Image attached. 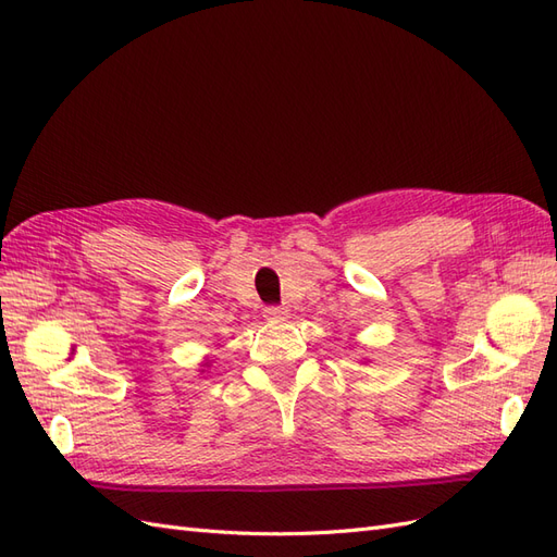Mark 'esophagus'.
<instances>
[{
	"mask_svg": "<svg viewBox=\"0 0 557 557\" xmlns=\"http://www.w3.org/2000/svg\"><path fill=\"white\" fill-rule=\"evenodd\" d=\"M263 317H265V320H273V322H284L289 317V310L280 308V306H270V308L263 310Z\"/></svg>",
	"mask_w": 557,
	"mask_h": 557,
	"instance_id": "1",
	"label": "esophagus"
}]
</instances>
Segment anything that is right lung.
<instances>
[{
    "label": "right lung",
    "mask_w": 557,
    "mask_h": 557,
    "mask_svg": "<svg viewBox=\"0 0 557 557\" xmlns=\"http://www.w3.org/2000/svg\"><path fill=\"white\" fill-rule=\"evenodd\" d=\"M208 369H210V359H205V361L200 363V373H208Z\"/></svg>",
    "instance_id": "add662e5"
}]
</instances>
